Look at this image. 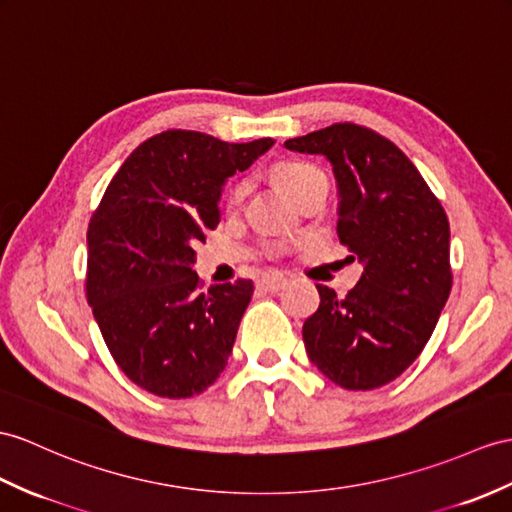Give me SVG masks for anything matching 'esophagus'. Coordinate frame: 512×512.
I'll return each mask as SVG.
<instances>
[{
	"mask_svg": "<svg viewBox=\"0 0 512 512\" xmlns=\"http://www.w3.org/2000/svg\"><path fill=\"white\" fill-rule=\"evenodd\" d=\"M286 282H289V280H286L284 276H267V278L260 280L258 284H260V289H265L269 293H276V291L284 289Z\"/></svg>",
	"mask_w": 512,
	"mask_h": 512,
	"instance_id": "obj_1",
	"label": "esophagus"
}]
</instances>
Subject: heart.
I'll return each mask as SVG.
<instances>
[{
  "mask_svg": "<svg viewBox=\"0 0 512 512\" xmlns=\"http://www.w3.org/2000/svg\"><path fill=\"white\" fill-rule=\"evenodd\" d=\"M271 173H273V178H276L293 197L302 193L310 182L323 176V173L315 165H310V162H304V160H280L271 167ZM243 191H245L243 182L232 186V191L228 193V204L239 202V199L243 197Z\"/></svg>",
  "mask_w": 512,
  "mask_h": 512,
  "instance_id": "obj_1",
  "label": "heart"
}]
</instances>
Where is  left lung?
<instances>
[{
    "label": "left lung",
    "instance_id": "obj_1",
    "mask_svg": "<svg viewBox=\"0 0 512 512\" xmlns=\"http://www.w3.org/2000/svg\"><path fill=\"white\" fill-rule=\"evenodd\" d=\"M284 147L332 162L336 234L365 265L345 297L317 284L319 308L302 328L308 358L347 391L378 389L415 363L450 297V221L410 158L376 130L332 123Z\"/></svg>",
    "mask_w": 512,
    "mask_h": 512
}]
</instances>
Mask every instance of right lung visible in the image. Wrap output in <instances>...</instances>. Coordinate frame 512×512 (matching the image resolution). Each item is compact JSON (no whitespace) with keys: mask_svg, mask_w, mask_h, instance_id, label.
Here are the masks:
<instances>
[{"mask_svg":"<svg viewBox=\"0 0 512 512\" xmlns=\"http://www.w3.org/2000/svg\"><path fill=\"white\" fill-rule=\"evenodd\" d=\"M273 139L226 143L193 130L143 141L110 180L86 232V299L110 356L158 397L204 393L232 354L252 280L210 286L195 245L219 226L221 186Z\"/></svg>","mask_w":512,"mask_h":512,"instance_id":"right-lung-1","label":"right lung"}]
</instances>
